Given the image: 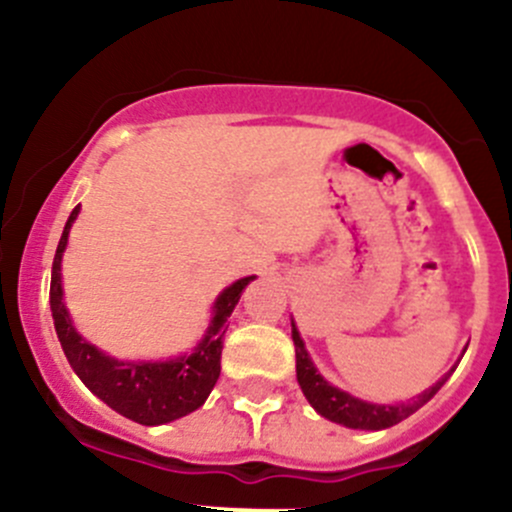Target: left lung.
<instances>
[{"instance_id":"left-lung-1","label":"left lung","mask_w":512,"mask_h":512,"mask_svg":"<svg viewBox=\"0 0 512 512\" xmlns=\"http://www.w3.org/2000/svg\"><path fill=\"white\" fill-rule=\"evenodd\" d=\"M292 342H294V354H297V381L302 386V394L307 396L309 404L314 406L319 416L329 418L334 423H342L347 428H364V431H381V428L396 426L399 421L416 414L423 404L433 399L438 394L446 379L451 376L448 371L441 381L431 386L428 391L418 394L416 399H411L409 404H369V401H361L356 396L347 394V391L337 389V386L329 384L322 374L317 371L314 361L309 359L307 349H304L302 337H299L297 327L292 322Z\"/></svg>"}]
</instances>
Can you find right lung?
<instances>
[{"instance_id":"1","label":"right lung","mask_w":512,"mask_h":512,"mask_svg":"<svg viewBox=\"0 0 512 512\" xmlns=\"http://www.w3.org/2000/svg\"><path fill=\"white\" fill-rule=\"evenodd\" d=\"M79 215V205L71 210L61 232L59 247H56L54 265H51V317H54L56 334H59L61 349L69 359L71 369L91 391L131 421L143 426H160V423L175 421L188 416L190 411L200 409L213 391L220 376V356H223V339L227 329V317L235 304L240 302L242 289L250 285L255 277H242L223 289L213 307L208 334L198 344L193 354L178 356L170 361H118L98 352L94 344L86 342L71 324L69 312L64 307V289H61V255L69 242L71 223Z\"/></svg>"}]
</instances>
